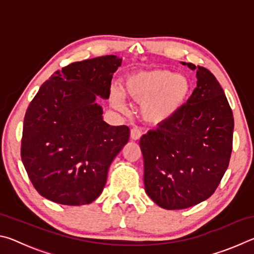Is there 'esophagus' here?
<instances>
[{
  "mask_svg": "<svg viewBox=\"0 0 254 254\" xmlns=\"http://www.w3.org/2000/svg\"><path fill=\"white\" fill-rule=\"evenodd\" d=\"M141 135H142V132H141L140 128H137V127L131 128V139L132 140H139Z\"/></svg>",
  "mask_w": 254,
  "mask_h": 254,
  "instance_id": "esophagus-1",
  "label": "esophagus"
}]
</instances>
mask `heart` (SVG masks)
Returning a JSON list of instances; mask_svg holds the SVG:
<instances>
[{
    "instance_id": "heart-1",
    "label": "heart",
    "mask_w": 254,
    "mask_h": 254,
    "mask_svg": "<svg viewBox=\"0 0 254 254\" xmlns=\"http://www.w3.org/2000/svg\"><path fill=\"white\" fill-rule=\"evenodd\" d=\"M191 84L187 77L168 69L137 70L123 80V95L141 103L140 112L145 121L160 124L170 121L186 105ZM115 107H123L121 93L112 94Z\"/></svg>"
}]
</instances>
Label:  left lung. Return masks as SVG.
<instances>
[{
  "label": "left lung",
  "instance_id": "1",
  "mask_svg": "<svg viewBox=\"0 0 254 254\" xmlns=\"http://www.w3.org/2000/svg\"><path fill=\"white\" fill-rule=\"evenodd\" d=\"M196 70L197 87L179 113L140 139L147 195L166 209H184L214 194L229 167L234 119L220 83Z\"/></svg>",
  "mask_w": 254,
  "mask_h": 254
}]
</instances>
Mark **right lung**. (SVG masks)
<instances>
[{
	"label": "right lung",
	"mask_w": 254,
	"mask_h": 254,
	"mask_svg": "<svg viewBox=\"0 0 254 254\" xmlns=\"http://www.w3.org/2000/svg\"><path fill=\"white\" fill-rule=\"evenodd\" d=\"M122 59L114 55L72 63L41 85L25 112L21 159L34 188L57 204L80 206L104 189L112 161L130 128L103 120L96 102L110 97Z\"/></svg>",
	"instance_id": "obj_1"
}]
</instances>
